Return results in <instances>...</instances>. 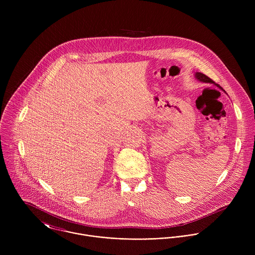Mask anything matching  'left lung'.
Wrapping results in <instances>:
<instances>
[{"label":"left lung","instance_id":"8db88e82","mask_svg":"<svg viewBox=\"0 0 255 255\" xmlns=\"http://www.w3.org/2000/svg\"><path fill=\"white\" fill-rule=\"evenodd\" d=\"M195 77L202 81V82H206V83H213V80L211 78H209L207 75H205L204 73H195Z\"/></svg>","mask_w":255,"mask_h":255}]
</instances>
